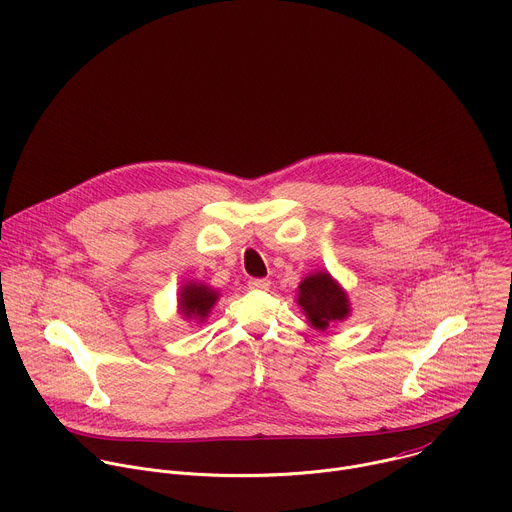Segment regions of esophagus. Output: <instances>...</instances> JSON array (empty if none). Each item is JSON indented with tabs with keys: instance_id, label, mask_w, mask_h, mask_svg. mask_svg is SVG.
I'll return each instance as SVG.
<instances>
[{
	"instance_id": "esophagus-1",
	"label": "esophagus",
	"mask_w": 512,
	"mask_h": 512,
	"mask_svg": "<svg viewBox=\"0 0 512 512\" xmlns=\"http://www.w3.org/2000/svg\"><path fill=\"white\" fill-rule=\"evenodd\" d=\"M249 289H257V291H267L269 289V279H249Z\"/></svg>"
}]
</instances>
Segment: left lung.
Listing matches in <instances>:
<instances>
[{"label":"left lung","instance_id":"obj_1","mask_svg":"<svg viewBox=\"0 0 512 512\" xmlns=\"http://www.w3.org/2000/svg\"><path fill=\"white\" fill-rule=\"evenodd\" d=\"M297 303L301 305L311 327L323 331L327 325L344 321L350 315V299L327 271L307 275L299 283Z\"/></svg>","mask_w":512,"mask_h":512}]
</instances>
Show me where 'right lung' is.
I'll use <instances>...</instances> for the list:
<instances>
[{
    "label": "right lung",
    "instance_id": "1",
    "mask_svg": "<svg viewBox=\"0 0 512 512\" xmlns=\"http://www.w3.org/2000/svg\"><path fill=\"white\" fill-rule=\"evenodd\" d=\"M217 299H219V293L215 289H211L209 285L189 281L181 287L179 311L183 317L203 323L207 319V315L211 313L213 305L217 303Z\"/></svg>",
    "mask_w": 512,
    "mask_h": 512
}]
</instances>
